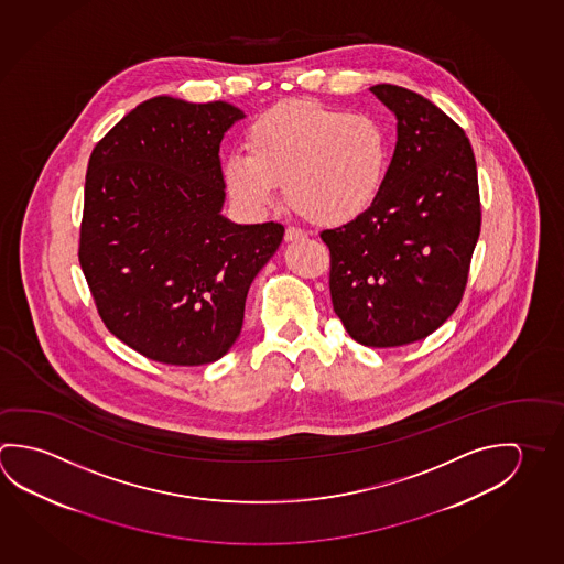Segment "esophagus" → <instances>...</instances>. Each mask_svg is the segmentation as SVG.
<instances>
[{
    "label": "esophagus",
    "mask_w": 564,
    "mask_h": 564,
    "mask_svg": "<svg viewBox=\"0 0 564 564\" xmlns=\"http://www.w3.org/2000/svg\"><path fill=\"white\" fill-rule=\"evenodd\" d=\"M306 234L303 231V229H296V228H286L285 229V241H301V239H305Z\"/></svg>",
    "instance_id": "obj_1"
}]
</instances>
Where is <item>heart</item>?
<instances>
[{
    "label": "heart",
    "instance_id": "1",
    "mask_svg": "<svg viewBox=\"0 0 564 564\" xmlns=\"http://www.w3.org/2000/svg\"><path fill=\"white\" fill-rule=\"evenodd\" d=\"M390 140L368 112L311 100L263 110L246 132V152L224 162V184L241 208L263 212L285 198L313 224L338 228L375 206L388 178Z\"/></svg>",
    "mask_w": 564,
    "mask_h": 564
}]
</instances>
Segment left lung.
Segmentation results:
<instances>
[{"instance_id":"left-lung-1","label":"left lung","mask_w":564,"mask_h":564,"mask_svg":"<svg viewBox=\"0 0 564 564\" xmlns=\"http://www.w3.org/2000/svg\"><path fill=\"white\" fill-rule=\"evenodd\" d=\"M395 117V149L372 209L321 238L330 249V299L346 333L372 348L422 340L464 295L481 228L474 150L432 100L370 87Z\"/></svg>"}]
</instances>
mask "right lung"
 Segmentation results:
<instances>
[{
	"instance_id": "1",
	"label": "right lung",
	"mask_w": 564,
	"mask_h": 564,
	"mask_svg": "<svg viewBox=\"0 0 564 564\" xmlns=\"http://www.w3.org/2000/svg\"><path fill=\"white\" fill-rule=\"evenodd\" d=\"M243 110L154 97L93 150L79 261L112 335L164 365L216 362L285 228L224 214L219 144Z\"/></svg>"
}]
</instances>
